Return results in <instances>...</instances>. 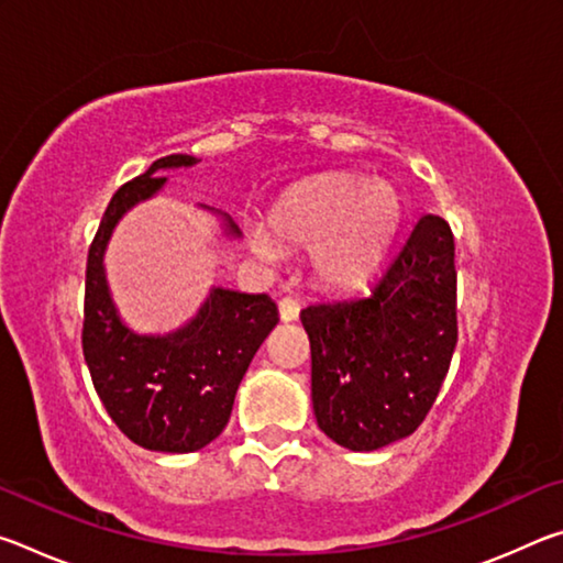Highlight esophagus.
Masks as SVG:
<instances>
[{"instance_id":"34e87169","label":"esophagus","mask_w":563,"mask_h":563,"mask_svg":"<svg viewBox=\"0 0 563 563\" xmlns=\"http://www.w3.org/2000/svg\"><path fill=\"white\" fill-rule=\"evenodd\" d=\"M278 310H280L283 322H292V320H298V316H300V305L295 298H283L278 302Z\"/></svg>"}]
</instances>
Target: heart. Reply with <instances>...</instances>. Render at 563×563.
<instances>
[{
  "instance_id": "obj_1",
  "label": "heart",
  "mask_w": 563,
  "mask_h": 563,
  "mask_svg": "<svg viewBox=\"0 0 563 563\" xmlns=\"http://www.w3.org/2000/svg\"><path fill=\"white\" fill-rule=\"evenodd\" d=\"M402 221V198L387 180L325 174L290 186L247 233L251 251L275 261L280 245L310 247V265L330 288H357L373 275Z\"/></svg>"
}]
</instances>
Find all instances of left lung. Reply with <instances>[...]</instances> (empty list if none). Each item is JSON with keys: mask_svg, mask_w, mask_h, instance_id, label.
I'll return each mask as SVG.
<instances>
[{"mask_svg": "<svg viewBox=\"0 0 563 563\" xmlns=\"http://www.w3.org/2000/svg\"><path fill=\"white\" fill-rule=\"evenodd\" d=\"M300 320L320 430L352 452L405 440L434 405L456 345L450 225L422 216L373 290L308 305Z\"/></svg>", "mask_w": 563, "mask_h": 563, "instance_id": "8db88e82", "label": "left lung"}]
</instances>
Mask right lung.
<instances>
[{
  "instance_id": "1",
  "label": "right lung",
  "mask_w": 563,
  "mask_h": 563,
  "mask_svg": "<svg viewBox=\"0 0 563 563\" xmlns=\"http://www.w3.org/2000/svg\"><path fill=\"white\" fill-rule=\"evenodd\" d=\"M196 156L158 158L146 174L113 194L89 247L84 298V357L109 417L131 442L151 452L188 454L211 444L231 417L238 385L263 340L278 325V305L265 292L211 285L196 316L168 332H139L121 318L113 300L107 247L131 208L166 188L164 170L194 168ZM211 213L221 238L241 231L221 211Z\"/></svg>"
}]
</instances>
